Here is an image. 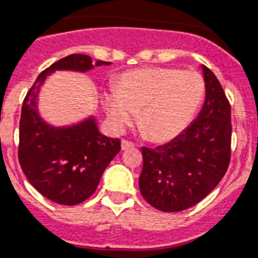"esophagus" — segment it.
Wrapping results in <instances>:
<instances>
[{"label": "esophagus", "instance_id": "obj_1", "mask_svg": "<svg viewBox=\"0 0 258 258\" xmlns=\"http://www.w3.org/2000/svg\"><path fill=\"white\" fill-rule=\"evenodd\" d=\"M134 147H135V144H134L133 142H130V140H127V139L122 140V149H123V151H125V149H130V148H134Z\"/></svg>", "mask_w": 258, "mask_h": 258}]
</instances>
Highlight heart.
Returning <instances> with one entry per match:
<instances>
[{
	"label": "heart",
	"mask_w": 258,
	"mask_h": 258,
	"mask_svg": "<svg viewBox=\"0 0 258 258\" xmlns=\"http://www.w3.org/2000/svg\"><path fill=\"white\" fill-rule=\"evenodd\" d=\"M205 93L202 76L177 68H146L127 72L116 89L105 93L107 115L116 130L133 123L147 139L166 142L182 133Z\"/></svg>",
	"instance_id": "1"
}]
</instances>
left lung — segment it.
Masks as SVG:
<instances>
[{"instance_id":"8db88e82","label":"left lung","mask_w":258,"mask_h":258,"mask_svg":"<svg viewBox=\"0 0 258 258\" xmlns=\"http://www.w3.org/2000/svg\"><path fill=\"white\" fill-rule=\"evenodd\" d=\"M206 99L198 118L172 142L143 147L139 187L155 209L176 213L196 206L226 174L231 160V105L219 80L203 66Z\"/></svg>"}]
</instances>
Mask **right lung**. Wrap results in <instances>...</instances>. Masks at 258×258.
I'll return each mask as SVG.
<instances>
[{
  "mask_svg": "<svg viewBox=\"0 0 258 258\" xmlns=\"http://www.w3.org/2000/svg\"><path fill=\"white\" fill-rule=\"evenodd\" d=\"M109 64L96 62L97 67ZM93 68L88 55L62 57L38 76L23 99L18 146L21 168L43 197L66 206L92 197L106 166L120 151V140L99 134L94 118L71 127H52L39 116L36 98L40 85L53 71L86 72Z\"/></svg>",
  "mask_w": 258,
  "mask_h": 258,
  "instance_id": "add662e5",
  "label": "right lung"
}]
</instances>
